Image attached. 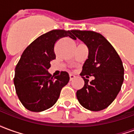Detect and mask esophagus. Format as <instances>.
Returning <instances> with one entry per match:
<instances>
[{
  "label": "esophagus",
  "mask_w": 134,
  "mask_h": 134,
  "mask_svg": "<svg viewBox=\"0 0 134 134\" xmlns=\"http://www.w3.org/2000/svg\"><path fill=\"white\" fill-rule=\"evenodd\" d=\"M75 77V76L73 74H70V80H72Z\"/></svg>",
  "instance_id": "esophagus-1"
}]
</instances>
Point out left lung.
Listing matches in <instances>:
<instances>
[{
	"label": "left lung",
	"instance_id": "1",
	"mask_svg": "<svg viewBox=\"0 0 134 134\" xmlns=\"http://www.w3.org/2000/svg\"><path fill=\"white\" fill-rule=\"evenodd\" d=\"M72 33L88 48V57L82 66L84 87L77 91L79 103L85 108L99 111L109 106L121 90L124 69L118 53L100 34L92 31L72 30ZM93 76L89 82L83 76Z\"/></svg>",
	"mask_w": 134,
	"mask_h": 134
}]
</instances>
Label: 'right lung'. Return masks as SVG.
Listing matches in <instances>:
<instances>
[{
  "mask_svg": "<svg viewBox=\"0 0 134 134\" xmlns=\"http://www.w3.org/2000/svg\"><path fill=\"white\" fill-rule=\"evenodd\" d=\"M66 36L76 39L72 31H50L38 36L22 54L15 69L13 82L19 100L29 110L41 112L52 107L62 88L70 80L67 72L53 77L48 71L51 61L56 58V41Z\"/></svg>",
  "mask_w": 134,
  "mask_h": 134,
  "instance_id": "right-lung-1",
  "label": "right lung"
}]
</instances>
